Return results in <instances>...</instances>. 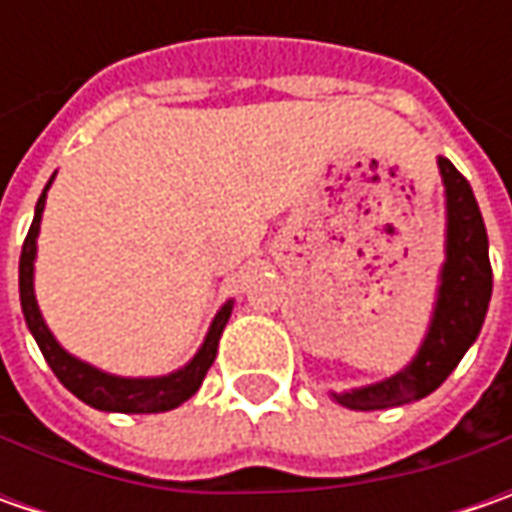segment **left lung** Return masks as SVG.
Here are the masks:
<instances>
[{"instance_id":"obj_1","label":"left lung","mask_w":512,"mask_h":512,"mask_svg":"<svg viewBox=\"0 0 512 512\" xmlns=\"http://www.w3.org/2000/svg\"><path fill=\"white\" fill-rule=\"evenodd\" d=\"M447 187V262L442 270L439 305L419 356L393 379L353 393H339L336 402L350 410H384L416 402L433 393L456 370L467 347L482 330L493 290V267L487 253V230L476 196L450 159H439Z\"/></svg>"}]
</instances>
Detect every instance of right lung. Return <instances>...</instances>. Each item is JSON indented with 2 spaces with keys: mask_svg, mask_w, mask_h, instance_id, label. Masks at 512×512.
I'll return each mask as SVG.
<instances>
[{
  "mask_svg": "<svg viewBox=\"0 0 512 512\" xmlns=\"http://www.w3.org/2000/svg\"><path fill=\"white\" fill-rule=\"evenodd\" d=\"M50 187V182H48ZM45 187V190H48ZM45 190L36 202V216L30 222L25 245H22V256H19V296H22V313L28 322L33 339L39 344L45 362L50 370L56 373V379L68 387L76 399H82L96 410H116V413H162V410H173L182 402H187L210 370V364L216 359V347H219V336L225 330L227 319H230V305H225L207 333L202 350L196 353V359L187 364L185 370L170 373L162 379H116L108 373H99L96 367L79 362L68 356L56 339L50 336V330L42 322V313L36 307V296H33V256H36V236H39V222H42V210H45Z\"/></svg>",
  "mask_w": 512,
  "mask_h": 512,
  "instance_id": "right-lung-1",
  "label": "right lung"
}]
</instances>
